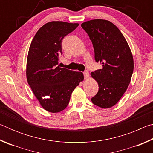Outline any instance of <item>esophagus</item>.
Returning <instances> with one entry per match:
<instances>
[{"label":"esophagus","instance_id":"esophagus-1","mask_svg":"<svg viewBox=\"0 0 153 153\" xmlns=\"http://www.w3.org/2000/svg\"><path fill=\"white\" fill-rule=\"evenodd\" d=\"M84 78H85V79L88 78V77H89V73H88V71H85L84 72Z\"/></svg>","mask_w":153,"mask_h":153}]
</instances>
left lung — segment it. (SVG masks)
<instances>
[{"label":"left lung","mask_w":153,"mask_h":153,"mask_svg":"<svg viewBox=\"0 0 153 153\" xmlns=\"http://www.w3.org/2000/svg\"><path fill=\"white\" fill-rule=\"evenodd\" d=\"M81 26L92 41L95 61L102 64V69L91 73L99 86L91 100L99 107L110 108L117 104L130 83L132 54L120 30L109 21L93 19Z\"/></svg>","instance_id":"8db88e82"}]
</instances>
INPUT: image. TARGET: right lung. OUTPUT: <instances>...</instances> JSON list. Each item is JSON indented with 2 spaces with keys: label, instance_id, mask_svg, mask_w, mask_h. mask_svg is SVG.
I'll return each instance as SVG.
<instances>
[{
  "label": "right lung",
  "instance_id": "obj_1",
  "mask_svg": "<svg viewBox=\"0 0 153 153\" xmlns=\"http://www.w3.org/2000/svg\"><path fill=\"white\" fill-rule=\"evenodd\" d=\"M78 24L48 22L33 37L28 52L26 76L41 106L51 113H59L67 107L72 92L84 79L82 72L59 65L62 40L76 29Z\"/></svg>",
  "mask_w": 153,
  "mask_h": 153
}]
</instances>
